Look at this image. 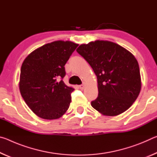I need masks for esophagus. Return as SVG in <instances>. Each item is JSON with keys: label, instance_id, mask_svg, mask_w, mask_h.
Masks as SVG:
<instances>
[{"label": "esophagus", "instance_id": "esophagus-1", "mask_svg": "<svg viewBox=\"0 0 157 157\" xmlns=\"http://www.w3.org/2000/svg\"><path fill=\"white\" fill-rule=\"evenodd\" d=\"M79 89H80L81 90L84 89V84H81V85H79Z\"/></svg>", "mask_w": 157, "mask_h": 157}]
</instances>
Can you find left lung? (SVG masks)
<instances>
[{"label":"left lung","mask_w":157,"mask_h":157,"mask_svg":"<svg viewBox=\"0 0 157 157\" xmlns=\"http://www.w3.org/2000/svg\"><path fill=\"white\" fill-rule=\"evenodd\" d=\"M76 50L97 76L98 96L91 102L92 107L109 116L128 109L141 88L139 66L134 55L108 41L82 44Z\"/></svg>","instance_id":"8db88e82"}]
</instances>
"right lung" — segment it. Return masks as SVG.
<instances>
[{"label":"right lung","mask_w":157,"mask_h":157,"mask_svg":"<svg viewBox=\"0 0 157 157\" xmlns=\"http://www.w3.org/2000/svg\"><path fill=\"white\" fill-rule=\"evenodd\" d=\"M78 46L68 41H53L34 50L23 61L20 73L21 94L40 118L57 119L68 110L74 89L62 79L66 75V63Z\"/></svg>","instance_id":"obj_1"}]
</instances>
